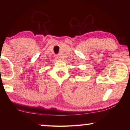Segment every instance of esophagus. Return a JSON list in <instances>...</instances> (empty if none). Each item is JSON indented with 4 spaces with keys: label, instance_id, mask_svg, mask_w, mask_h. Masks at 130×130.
Wrapping results in <instances>:
<instances>
[{
    "label": "esophagus",
    "instance_id": "1",
    "mask_svg": "<svg viewBox=\"0 0 130 130\" xmlns=\"http://www.w3.org/2000/svg\"><path fill=\"white\" fill-rule=\"evenodd\" d=\"M56 58L57 60H60V57L59 56H56Z\"/></svg>",
    "mask_w": 130,
    "mask_h": 130
}]
</instances>
